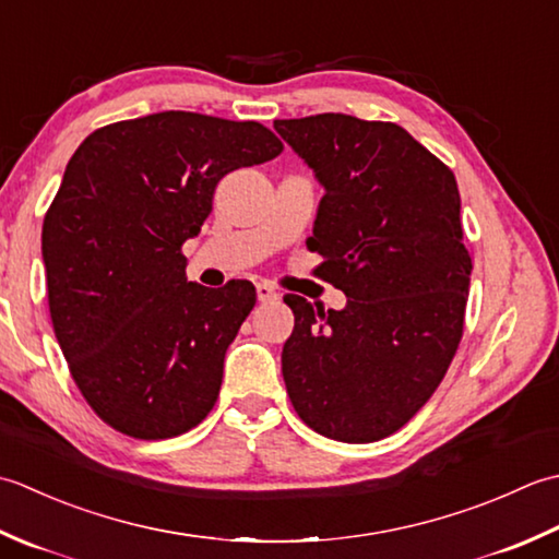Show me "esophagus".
I'll return each instance as SVG.
<instances>
[{
	"instance_id": "1",
	"label": "esophagus",
	"mask_w": 559,
	"mask_h": 559,
	"mask_svg": "<svg viewBox=\"0 0 559 559\" xmlns=\"http://www.w3.org/2000/svg\"><path fill=\"white\" fill-rule=\"evenodd\" d=\"M255 294H258V301H277L280 299V292L272 287V284H267V282H260V284H255Z\"/></svg>"
}]
</instances>
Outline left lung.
I'll list each match as a JSON object with an SVG mask.
<instances>
[{"instance_id": "left-lung-1", "label": "left lung", "mask_w": 559, "mask_h": 559, "mask_svg": "<svg viewBox=\"0 0 559 559\" xmlns=\"http://www.w3.org/2000/svg\"><path fill=\"white\" fill-rule=\"evenodd\" d=\"M275 130L325 190L311 246L347 296L343 311L284 296L289 401L318 435L379 441L429 401L461 343L473 260L459 186L395 122L321 112Z\"/></svg>"}]
</instances>
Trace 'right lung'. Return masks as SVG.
<instances>
[{
  "instance_id": "add662e5",
  "label": "right lung",
  "mask_w": 559,
  "mask_h": 559,
  "mask_svg": "<svg viewBox=\"0 0 559 559\" xmlns=\"http://www.w3.org/2000/svg\"><path fill=\"white\" fill-rule=\"evenodd\" d=\"M282 142L260 122L166 110L91 132L43 222L50 318L70 371L112 429L168 439L200 425L255 306L250 282H188L180 253L236 168Z\"/></svg>"
}]
</instances>
